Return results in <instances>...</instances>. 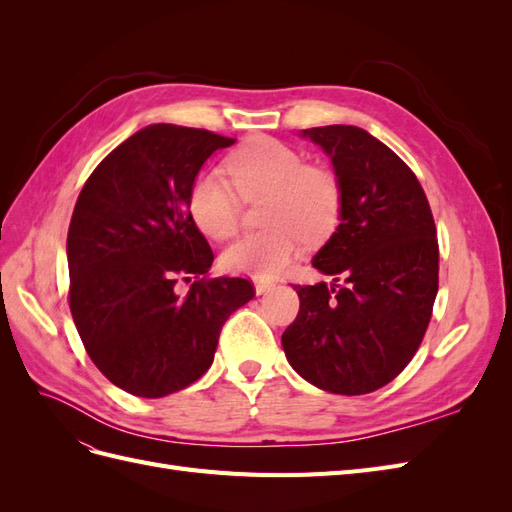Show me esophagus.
Wrapping results in <instances>:
<instances>
[{"mask_svg": "<svg viewBox=\"0 0 512 512\" xmlns=\"http://www.w3.org/2000/svg\"><path fill=\"white\" fill-rule=\"evenodd\" d=\"M273 282H267V280H256L254 282V288H256V292L258 294H265V292H269V290H273Z\"/></svg>", "mask_w": 512, "mask_h": 512, "instance_id": "obj_1", "label": "esophagus"}]
</instances>
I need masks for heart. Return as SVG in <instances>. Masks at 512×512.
<instances>
[{"label": "heart", "instance_id": "1", "mask_svg": "<svg viewBox=\"0 0 512 512\" xmlns=\"http://www.w3.org/2000/svg\"><path fill=\"white\" fill-rule=\"evenodd\" d=\"M228 177L218 168L198 173L190 185L188 207L207 237L226 241L241 226L243 200L267 198L260 232L241 237L222 256L232 273L269 280L297 256L301 239L318 241L339 220L342 190L329 168L307 164L297 149L271 136H252L226 160Z\"/></svg>", "mask_w": 512, "mask_h": 512}]
</instances>
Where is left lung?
<instances>
[{"instance_id": "8db88e82", "label": "left lung", "mask_w": 512, "mask_h": 512, "mask_svg": "<svg viewBox=\"0 0 512 512\" xmlns=\"http://www.w3.org/2000/svg\"><path fill=\"white\" fill-rule=\"evenodd\" d=\"M303 136L331 156L342 215L312 260L335 284H294L301 305L282 346L318 389L365 395L395 380L423 342L438 294L436 224L410 166L378 138L354 126Z\"/></svg>"}]
</instances>
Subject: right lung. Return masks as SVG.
I'll list each match as a JSON object with an SVG mask.
<instances>
[{
	"instance_id": "1",
	"label": "right lung",
	"mask_w": 512,
	"mask_h": 512,
	"mask_svg": "<svg viewBox=\"0 0 512 512\" xmlns=\"http://www.w3.org/2000/svg\"><path fill=\"white\" fill-rule=\"evenodd\" d=\"M232 143L203 128L147 126L108 153L76 200L70 312L89 359L126 393L166 397L196 382L228 316L256 294L243 277L209 275L213 250L188 207L200 166Z\"/></svg>"
}]
</instances>
